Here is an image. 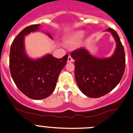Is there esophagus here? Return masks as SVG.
Returning <instances> with one entry per match:
<instances>
[{"mask_svg":"<svg viewBox=\"0 0 133 133\" xmlns=\"http://www.w3.org/2000/svg\"><path fill=\"white\" fill-rule=\"evenodd\" d=\"M68 63H71V62H74V60L72 58V57L70 55H69V57H68V60H67Z\"/></svg>","mask_w":133,"mask_h":133,"instance_id":"obj_1","label":"esophagus"}]
</instances>
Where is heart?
Masks as SVG:
<instances>
[{"instance_id":"b5f03b06","label":"heart","mask_w":133,"mask_h":133,"mask_svg":"<svg viewBox=\"0 0 133 133\" xmlns=\"http://www.w3.org/2000/svg\"><path fill=\"white\" fill-rule=\"evenodd\" d=\"M83 35H84V32L83 31H74L68 35L66 37H65L64 40V43L66 45H70V46L76 45L82 40Z\"/></svg>"}]
</instances>
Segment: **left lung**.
Masks as SVG:
<instances>
[{
	"label": "left lung",
	"mask_w": 133,
	"mask_h": 133,
	"mask_svg": "<svg viewBox=\"0 0 133 133\" xmlns=\"http://www.w3.org/2000/svg\"><path fill=\"white\" fill-rule=\"evenodd\" d=\"M110 32L116 41L114 52L109 57L93 56L86 48L71 53L75 62V79L79 90L91 98H98L110 92L119 83L125 68V56L119 37L114 29Z\"/></svg>",
	"instance_id": "8db88e82"
}]
</instances>
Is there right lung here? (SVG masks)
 Listing matches in <instances>:
<instances>
[{
	"label": "right lung",
	"instance_id": "add662e5",
	"mask_svg": "<svg viewBox=\"0 0 133 133\" xmlns=\"http://www.w3.org/2000/svg\"><path fill=\"white\" fill-rule=\"evenodd\" d=\"M40 29V24L25 28L14 40L10 52V70L14 82L24 95L34 100L43 99L53 93L69 57L66 54L57 59L48 54L36 59L30 57L25 50V37ZM43 32L53 39L48 32Z\"/></svg>",
	"mask_w": 133,
	"mask_h": 133
}]
</instances>
